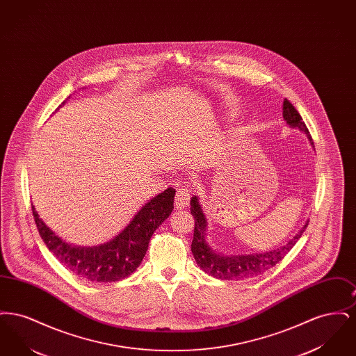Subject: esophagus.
<instances>
[{"instance_id": "esophagus-1", "label": "esophagus", "mask_w": 356, "mask_h": 356, "mask_svg": "<svg viewBox=\"0 0 356 356\" xmlns=\"http://www.w3.org/2000/svg\"><path fill=\"white\" fill-rule=\"evenodd\" d=\"M191 200V189L188 186H181L177 189L176 196H175V207L177 209L186 208Z\"/></svg>"}]
</instances>
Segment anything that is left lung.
Listing matches in <instances>:
<instances>
[{
    "label": "left lung",
    "instance_id": "left-lung-1",
    "mask_svg": "<svg viewBox=\"0 0 356 356\" xmlns=\"http://www.w3.org/2000/svg\"><path fill=\"white\" fill-rule=\"evenodd\" d=\"M283 118L289 127L298 128L302 132H305L309 144L314 147L312 137L305 127V121L299 115V112L295 109V106L288 102L287 99H284L283 102ZM191 213L195 219L193 240L191 244V251L193 254V257L197 266L204 272L221 280L251 279L261 275L263 272L268 271L291 251V248L296 244V241L300 238L308 225V221H307L303 228L288 243L268 252L240 254V256H222V254H216L205 241L207 219L199 204V199L196 196L191 199Z\"/></svg>",
    "mask_w": 356,
    "mask_h": 356
}]
</instances>
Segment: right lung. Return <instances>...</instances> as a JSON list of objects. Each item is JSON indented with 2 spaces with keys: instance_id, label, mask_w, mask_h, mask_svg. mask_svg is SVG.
<instances>
[{
  "instance_id": "1",
  "label": "right lung",
  "mask_w": 356,
  "mask_h": 356,
  "mask_svg": "<svg viewBox=\"0 0 356 356\" xmlns=\"http://www.w3.org/2000/svg\"><path fill=\"white\" fill-rule=\"evenodd\" d=\"M175 192L173 188H168L159 193L136 213L134 220L118 236L102 245L88 248L74 247L61 240L40 219L33 205L32 211L40 236L61 264L89 282L111 283L128 277L140 266L153 232L173 209Z\"/></svg>"
}]
</instances>
